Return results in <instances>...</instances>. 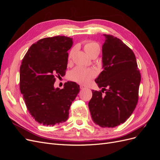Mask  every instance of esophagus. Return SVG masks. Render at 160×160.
Instances as JSON below:
<instances>
[{
  "mask_svg": "<svg viewBox=\"0 0 160 160\" xmlns=\"http://www.w3.org/2000/svg\"><path fill=\"white\" fill-rule=\"evenodd\" d=\"M80 88H81V89H86V87H85L83 85H80Z\"/></svg>",
  "mask_w": 160,
  "mask_h": 160,
  "instance_id": "obj_1",
  "label": "esophagus"
}]
</instances>
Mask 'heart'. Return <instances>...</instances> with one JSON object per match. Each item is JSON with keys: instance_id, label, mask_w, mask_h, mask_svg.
<instances>
[{"instance_id": "heart-1", "label": "heart", "mask_w": 160, "mask_h": 160, "mask_svg": "<svg viewBox=\"0 0 160 160\" xmlns=\"http://www.w3.org/2000/svg\"><path fill=\"white\" fill-rule=\"evenodd\" d=\"M84 50L90 57L97 51H99V45L98 43L94 41H87L84 44ZM75 51V48L72 49L69 54L68 59L70 60L72 55ZM96 75V72L93 69H85L81 67H76L75 69L72 70L69 75V79L75 81L76 83L87 85L89 81L94 78Z\"/></svg>"}]
</instances>
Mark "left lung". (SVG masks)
Returning <instances> with one entry per match:
<instances>
[{
    "label": "left lung",
    "mask_w": 160,
    "mask_h": 160,
    "mask_svg": "<svg viewBox=\"0 0 160 160\" xmlns=\"http://www.w3.org/2000/svg\"><path fill=\"white\" fill-rule=\"evenodd\" d=\"M103 36V70L95 80L102 89L92 90L88 105L94 123L101 128H115L123 123L136 107L141 74L133 51L119 38Z\"/></svg>",
    "instance_id": "obj_1"
}]
</instances>
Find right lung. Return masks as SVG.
<instances>
[{
	"label": "right lung",
	"mask_w": 160,
	"mask_h": 160,
	"mask_svg": "<svg viewBox=\"0 0 160 160\" xmlns=\"http://www.w3.org/2000/svg\"><path fill=\"white\" fill-rule=\"evenodd\" d=\"M72 38L65 36L38 40L28 49L20 67V91L27 110L36 122L46 126L63 123L80 91L75 82L54 88L56 77H63Z\"/></svg>",
	"instance_id": "right-lung-1"
}]
</instances>
